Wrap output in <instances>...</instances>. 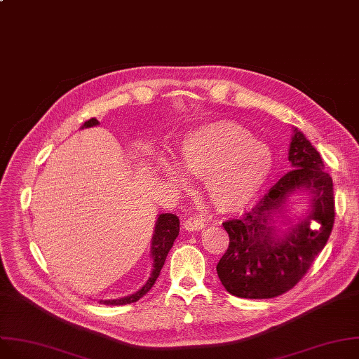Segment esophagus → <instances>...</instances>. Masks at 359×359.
<instances>
[{
	"mask_svg": "<svg viewBox=\"0 0 359 359\" xmlns=\"http://www.w3.org/2000/svg\"><path fill=\"white\" fill-rule=\"evenodd\" d=\"M205 225H206L205 219L199 217H190L183 222V228L186 231H199V229H203Z\"/></svg>",
	"mask_w": 359,
	"mask_h": 359,
	"instance_id": "1",
	"label": "esophagus"
}]
</instances>
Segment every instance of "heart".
Masks as SVG:
<instances>
[{
    "label": "heart",
    "mask_w": 359,
    "mask_h": 359,
    "mask_svg": "<svg viewBox=\"0 0 359 359\" xmlns=\"http://www.w3.org/2000/svg\"><path fill=\"white\" fill-rule=\"evenodd\" d=\"M179 153L184 170L203 177L210 201L222 210L248 206L273 170L269 146L229 121L206 124L190 133ZM164 170L175 182H184L173 164H164Z\"/></svg>",
    "instance_id": "obj_1"
}]
</instances>
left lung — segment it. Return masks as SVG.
Here are the masks:
<instances>
[{
  "mask_svg": "<svg viewBox=\"0 0 359 359\" xmlns=\"http://www.w3.org/2000/svg\"><path fill=\"white\" fill-rule=\"evenodd\" d=\"M289 160L293 169L240 219L224 222L229 245L217 271L228 293L244 299H271L292 290L326 245L335 222L333 183L319 151L294 130ZM314 195L313 210L290 234L276 238L271 221L294 189Z\"/></svg>",
  "mask_w": 359,
  "mask_h": 359,
  "instance_id": "obj_1",
  "label": "left lung"
}]
</instances>
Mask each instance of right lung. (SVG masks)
Wrapping results in <instances>:
<instances>
[{
    "label": "right lung",
    "mask_w": 359,
    "mask_h": 359,
    "mask_svg": "<svg viewBox=\"0 0 359 359\" xmlns=\"http://www.w3.org/2000/svg\"><path fill=\"white\" fill-rule=\"evenodd\" d=\"M98 121L95 118H90L89 121H86L83 124V127H93L97 126ZM180 222L179 218L173 213H161L157 224H156V229H154V235H153V245H151V255L154 259V270L151 277L149 278V281L142 285V289L138 290L137 293L123 297V299H115V300H101L104 304H112V306H119V304H130L134 302H138L142 296L150 292V289L154 285L157 277L160 276V271L164 266V261L167 254H169L170 248L173 247V243L176 240V236L179 235V229H180Z\"/></svg>",
    "instance_id": "obj_1"
}]
</instances>
